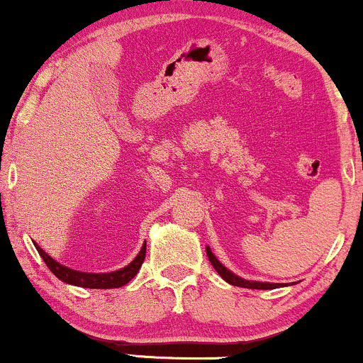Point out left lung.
<instances>
[{"mask_svg":"<svg viewBox=\"0 0 363 363\" xmlns=\"http://www.w3.org/2000/svg\"><path fill=\"white\" fill-rule=\"evenodd\" d=\"M206 256L210 259L211 266L216 269V273L223 278L225 281L230 283L234 286H242V289H256V290H273V289H280V286H285L283 283H269V281H254V280H245V278L239 277V274L232 273L230 269L225 268V266L215 257V254L211 252V249L206 245Z\"/></svg>","mask_w":363,"mask_h":363,"instance_id":"1","label":"left lung"}]
</instances>
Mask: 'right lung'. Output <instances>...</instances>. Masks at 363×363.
<instances>
[{
    "label": "right lung",
    "mask_w": 363,
    "mask_h": 363,
    "mask_svg": "<svg viewBox=\"0 0 363 363\" xmlns=\"http://www.w3.org/2000/svg\"><path fill=\"white\" fill-rule=\"evenodd\" d=\"M34 245L45 264H48V268L51 269L61 281L68 283V285L83 286V289H119V286H124L136 277V273L140 272L141 264H143L145 261V252H147V242H145L141 251L136 254L135 259L129 262L128 266H124V268L116 269V272L111 273H86L77 272V269H72L68 268V266L61 264V262L52 259L48 252L43 251L35 242Z\"/></svg>",
    "instance_id": "1"
}]
</instances>
